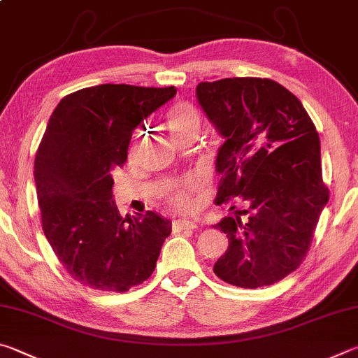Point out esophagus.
Listing matches in <instances>:
<instances>
[{
    "label": "esophagus",
    "instance_id": "esophagus-1",
    "mask_svg": "<svg viewBox=\"0 0 358 358\" xmlns=\"http://www.w3.org/2000/svg\"><path fill=\"white\" fill-rule=\"evenodd\" d=\"M198 227H199L198 220H187V218H178V220L173 222V228L178 229V231L179 229H185V228L195 229Z\"/></svg>",
    "mask_w": 358,
    "mask_h": 358
}]
</instances>
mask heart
I'll use <instances>...</instances> for the list:
<instances>
[{
	"label": "heart",
	"mask_w": 358,
	"mask_h": 358,
	"mask_svg": "<svg viewBox=\"0 0 358 358\" xmlns=\"http://www.w3.org/2000/svg\"><path fill=\"white\" fill-rule=\"evenodd\" d=\"M166 122L169 131H171L176 140L179 135L185 134L187 130L199 127V115L190 103H176L168 111ZM198 187L199 180L195 178H187L178 180V182H173L166 192L168 201L180 210H189L193 208V203H195L193 201V195H195Z\"/></svg>",
	"instance_id": "obj_1"
}]
</instances>
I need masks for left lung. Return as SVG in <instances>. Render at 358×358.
<instances>
[{"label": "left lung", "mask_w": 358, "mask_h": 358, "mask_svg": "<svg viewBox=\"0 0 358 358\" xmlns=\"http://www.w3.org/2000/svg\"><path fill=\"white\" fill-rule=\"evenodd\" d=\"M196 99L224 140L217 203H245L215 224L229 245L214 273L252 289L277 283L302 264L329 201L315 124L292 92L268 78L203 81Z\"/></svg>", "instance_id": "8db88e82"}]
</instances>
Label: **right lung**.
<instances>
[{
  "instance_id": "obj_1",
  "label": "right lung",
  "mask_w": 358,
  "mask_h": 358,
  "mask_svg": "<svg viewBox=\"0 0 358 358\" xmlns=\"http://www.w3.org/2000/svg\"><path fill=\"white\" fill-rule=\"evenodd\" d=\"M176 87L99 85L72 92L50 116L34 160L42 229L73 280L125 292L152 275L171 222L157 212L122 218L113 171L134 131Z\"/></svg>"
}]
</instances>
